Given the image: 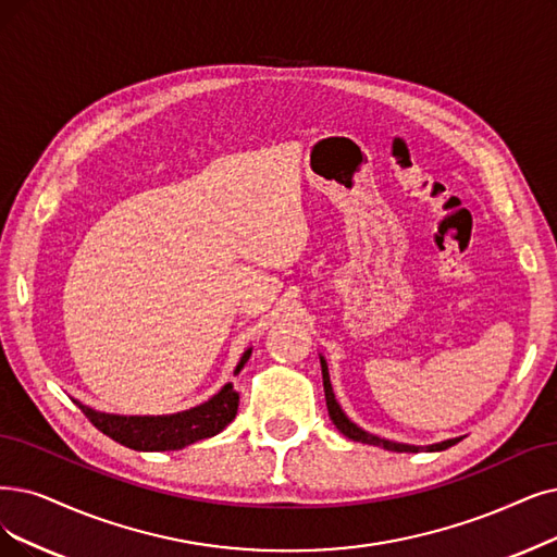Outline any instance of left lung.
<instances>
[{
  "label": "left lung",
  "instance_id": "left-lung-1",
  "mask_svg": "<svg viewBox=\"0 0 557 557\" xmlns=\"http://www.w3.org/2000/svg\"><path fill=\"white\" fill-rule=\"evenodd\" d=\"M320 366H322V380H324V397H326V409H329V416L333 420V425L338 428L341 434H345L347 438L351 441H359V443H368V446H380L384 450H393V453H418L422 450L420 446H409V443H397V441H388V438H382V436H374L370 432H366L363 428L356 425V422H351L347 418V413L341 409L336 395H333V388H331V380H329V368H326V361L324 356H320ZM461 438H448V441H441V443H432V446H428L425 450L430 453H438V450H446L450 446H455V443H459Z\"/></svg>",
  "mask_w": 557,
  "mask_h": 557
}]
</instances>
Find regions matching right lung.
Here are the masks:
<instances>
[{"label": "right lung", "mask_w": 557, "mask_h": 557, "mask_svg": "<svg viewBox=\"0 0 557 557\" xmlns=\"http://www.w3.org/2000/svg\"><path fill=\"white\" fill-rule=\"evenodd\" d=\"M251 347L242 354L235 368V374L249 361ZM239 395L233 384H226L208 403L194 409L171 413V416H116L102 413L91 407L77 403L82 413L94 422V425L114 438L116 443L139 453H162V450H181L191 443L210 438L224 430L228 422L237 416Z\"/></svg>", "instance_id": "obj_1"}]
</instances>
